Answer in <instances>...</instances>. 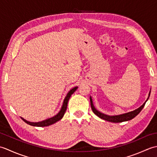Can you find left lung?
I'll list each match as a JSON object with an SVG mask.
<instances>
[{"label":"left lung","mask_w":157,"mask_h":157,"mask_svg":"<svg viewBox=\"0 0 157 157\" xmlns=\"http://www.w3.org/2000/svg\"><path fill=\"white\" fill-rule=\"evenodd\" d=\"M150 94H151V93H149V96H150ZM90 99L91 108L92 109V111L94 112V114H96L98 117H99L100 118L105 119V120H106V121H111V122H113V123H119V122H123V121H129V120H131L133 118H134L136 115H138L139 114L140 112L142 110V109L144 108L146 101H148V99L146 100V101L140 106V107L138 108V109L135 110V111H134L129 112L128 113H125V114H123V115H120L109 116V115H106L103 114V113L98 112L97 110L94 108V105H93L91 97H90Z\"/></svg>","instance_id":"obj_1"}]
</instances>
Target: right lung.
Returning <instances> with one entry per match:
<instances>
[{
	"mask_svg": "<svg viewBox=\"0 0 157 157\" xmlns=\"http://www.w3.org/2000/svg\"><path fill=\"white\" fill-rule=\"evenodd\" d=\"M77 89H78V87H75V88H73V89H71V90L69 92L67 95V96L64 100V102H63V106H62V108L61 109V111H60V112L58 113L57 115H55V117H53L48 119L46 120H44V121H42L41 122H37V123L29 122V121H26V120L23 119V120L26 123H28V124H29V125H33V126H37V127L48 126V125H51L53 124V123H56V121H59L60 119H62L63 115H64V114H65V113L66 110H67V103H68V101H69L70 97H71V94H73V93H74V92Z\"/></svg>",
	"mask_w": 157,
	"mask_h": 157,
	"instance_id": "add662e5",
	"label": "right lung"
}]
</instances>
